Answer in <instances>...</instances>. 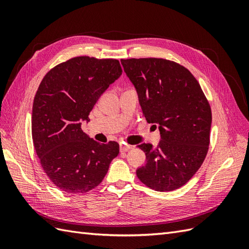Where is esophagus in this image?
<instances>
[{"label": "esophagus", "mask_w": 249, "mask_h": 249, "mask_svg": "<svg viewBox=\"0 0 249 249\" xmlns=\"http://www.w3.org/2000/svg\"><path fill=\"white\" fill-rule=\"evenodd\" d=\"M132 148L131 145H126V144H120L119 149H120V153H125L127 150H130Z\"/></svg>", "instance_id": "esophagus-1"}]
</instances>
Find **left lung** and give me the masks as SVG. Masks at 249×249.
<instances>
[{"label": "left lung", "instance_id": "obj_1", "mask_svg": "<svg viewBox=\"0 0 249 249\" xmlns=\"http://www.w3.org/2000/svg\"><path fill=\"white\" fill-rule=\"evenodd\" d=\"M138 93L147 123L159 124L157 147L142 143L146 163L136 170L150 189H178L201 166L208 154L212 111L197 80L186 67L162 58L122 59Z\"/></svg>", "mask_w": 249, "mask_h": 249}]
</instances>
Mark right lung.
I'll use <instances>...</instances> for the list:
<instances>
[{
    "instance_id": "add662e5",
    "label": "right lung",
    "mask_w": 249,
    "mask_h": 249,
    "mask_svg": "<svg viewBox=\"0 0 249 249\" xmlns=\"http://www.w3.org/2000/svg\"><path fill=\"white\" fill-rule=\"evenodd\" d=\"M116 59L74 57L52 69L37 89L32 111V138L41 167L56 187L85 193L101 184L119 144L89 138L82 122L100 96L122 76Z\"/></svg>"
}]
</instances>
